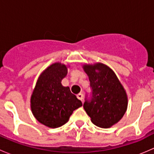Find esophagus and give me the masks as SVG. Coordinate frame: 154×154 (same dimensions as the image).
Segmentation results:
<instances>
[{"label": "esophagus", "instance_id": "1", "mask_svg": "<svg viewBox=\"0 0 154 154\" xmlns=\"http://www.w3.org/2000/svg\"><path fill=\"white\" fill-rule=\"evenodd\" d=\"M77 98L79 99V100H83V94H82V93H79V94L77 95Z\"/></svg>", "mask_w": 154, "mask_h": 154}]
</instances>
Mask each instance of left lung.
Returning a JSON list of instances; mask_svg holds the SVG:
<instances>
[{
	"instance_id": "left-lung-1",
	"label": "left lung",
	"mask_w": 154,
	"mask_h": 154,
	"mask_svg": "<svg viewBox=\"0 0 154 154\" xmlns=\"http://www.w3.org/2000/svg\"><path fill=\"white\" fill-rule=\"evenodd\" d=\"M83 68L88 75L92 97L86 100L83 108L94 125L109 128L119 122L128 105L126 91L114 71L100 63L85 64Z\"/></svg>"
}]
</instances>
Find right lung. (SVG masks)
<instances>
[{"mask_svg": "<svg viewBox=\"0 0 154 154\" xmlns=\"http://www.w3.org/2000/svg\"><path fill=\"white\" fill-rule=\"evenodd\" d=\"M67 73V66L53 63L41 73L31 94L32 115L38 122L50 128L64 125L74 110L83 105L69 87L62 85Z\"/></svg>", "mask_w": 154, "mask_h": 154, "instance_id": "add662e5", "label": "right lung"}]
</instances>
